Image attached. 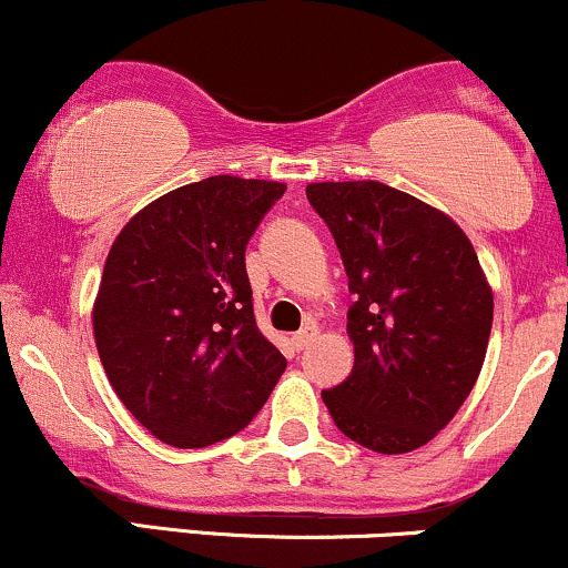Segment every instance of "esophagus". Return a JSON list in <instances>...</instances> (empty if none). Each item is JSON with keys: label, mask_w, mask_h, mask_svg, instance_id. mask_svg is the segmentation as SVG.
I'll use <instances>...</instances> for the list:
<instances>
[{"label": "esophagus", "mask_w": 568, "mask_h": 568, "mask_svg": "<svg viewBox=\"0 0 568 568\" xmlns=\"http://www.w3.org/2000/svg\"><path fill=\"white\" fill-rule=\"evenodd\" d=\"M315 336H317V328H315V325H306V328L298 331V334H293L291 344H293V347H296V349H304L306 344H310L312 338H315Z\"/></svg>", "instance_id": "obj_1"}]
</instances>
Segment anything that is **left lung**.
<instances>
[{
    "label": "left lung",
    "mask_w": 568,
    "mask_h": 568,
    "mask_svg": "<svg viewBox=\"0 0 568 568\" xmlns=\"http://www.w3.org/2000/svg\"><path fill=\"white\" fill-rule=\"evenodd\" d=\"M306 200L355 293V366L323 403L349 440L414 452L454 419L484 368L494 293L478 253L452 216L379 181L310 184Z\"/></svg>",
    "instance_id": "left-lung-1"
}]
</instances>
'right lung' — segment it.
Here are the masks:
<instances>
[{
	"label": "right lung",
	"instance_id": "obj_1",
	"mask_svg": "<svg viewBox=\"0 0 568 568\" xmlns=\"http://www.w3.org/2000/svg\"><path fill=\"white\" fill-rule=\"evenodd\" d=\"M283 192L280 181L211 175L141 207L109 251L98 355L116 397L168 446L240 433L283 376L245 272L247 240Z\"/></svg>",
	"mask_w": 568,
	"mask_h": 568
}]
</instances>
